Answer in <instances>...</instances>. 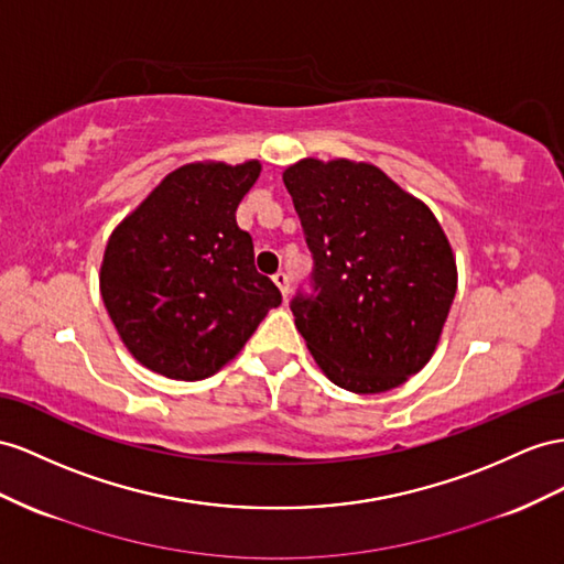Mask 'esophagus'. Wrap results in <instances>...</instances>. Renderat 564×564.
<instances>
[{"instance_id": "34e87169", "label": "esophagus", "mask_w": 564, "mask_h": 564, "mask_svg": "<svg viewBox=\"0 0 564 564\" xmlns=\"http://www.w3.org/2000/svg\"><path fill=\"white\" fill-rule=\"evenodd\" d=\"M273 283L279 285V291H281V295H283V300H285V297H288V293H291V281H288V273L279 271L276 276H273Z\"/></svg>"}]
</instances>
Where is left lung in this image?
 Wrapping results in <instances>:
<instances>
[{
	"mask_svg": "<svg viewBox=\"0 0 564 564\" xmlns=\"http://www.w3.org/2000/svg\"><path fill=\"white\" fill-rule=\"evenodd\" d=\"M283 183L314 257V293L291 302L314 362L352 393L402 386L436 350L457 291L445 230L367 162L307 156Z\"/></svg>",
	"mask_w": 564,
	"mask_h": 564,
	"instance_id": "left-lung-1",
	"label": "left lung"
}]
</instances>
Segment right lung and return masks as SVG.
Wrapping results in <instances>:
<instances>
[{
  "instance_id": "add662e5",
  "label": "right lung",
  "mask_w": 564,
  "mask_h": 564,
  "mask_svg": "<svg viewBox=\"0 0 564 564\" xmlns=\"http://www.w3.org/2000/svg\"><path fill=\"white\" fill-rule=\"evenodd\" d=\"M262 164L195 162L159 183L113 228L99 293L138 362L176 381L219 371L250 340L281 293L254 269L236 209Z\"/></svg>"
}]
</instances>
